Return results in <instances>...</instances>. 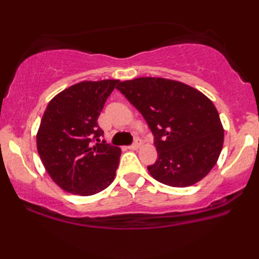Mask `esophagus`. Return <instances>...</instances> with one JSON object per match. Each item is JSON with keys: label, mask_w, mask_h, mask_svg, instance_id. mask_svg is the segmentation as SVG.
<instances>
[{"label": "esophagus", "mask_w": 259, "mask_h": 259, "mask_svg": "<svg viewBox=\"0 0 259 259\" xmlns=\"http://www.w3.org/2000/svg\"><path fill=\"white\" fill-rule=\"evenodd\" d=\"M141 146V141H140V139H136V141H134V143L131 145V146L128 147L130 150H138V148H139Z\"/></svg>", "instance_id": "1"}]
</instances>
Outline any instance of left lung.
<instances>
[{"mask_svg":"<svg viewBox=\"0 0 259 259\" xmlns=\"http://www.w3.org/2000/svg\"><path fill=\"white\" fill-rule=\"evenodd\" d=\"M116 88L141 113L154 136L155 180L173 187L200 182L213 168L224 143L217 108L196 88L162 77H138Z\"/></svg>","mask_w":259,"mask_h":259,"instance_id":"1","label":"left lung"}]
</instances>
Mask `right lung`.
<instances>
[{
  "label": "right lung",
  "instance_id": "add662e5",
  "mask_svg": "<svg viewBox=\"0 0 259 259\" xmlns=\"http://www.w3.org/2000/svg\"><path fill=\"white\" fill-rule=\"evenodd\" d=\"M119 80L81 81L55 95L41 119L37 152L66 192L92 196L113 183L121 150L100 141L98 118Z\"/></svg>",
  "mask_w": 259,
  "mask_h": 259
}]
</instances>
